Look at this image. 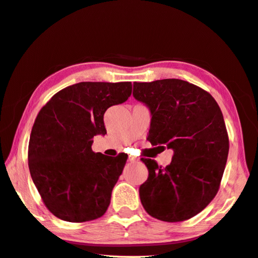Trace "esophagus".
<instances>
[{
  "instance_id": "34e87169",
  "label": "esophagus",
  "mask_w": 258,
  "mask_h": 258,
  "mask_svg": "<svg viewBox=\"0 0 258 258\" xmlns=\"http://www.w3.org/2000/svg\"><path fill=\"white\" fill-rule=\"evenodd\" d=\"M139 158H137V157H134V156H128V161L130 162H137Z\"/></svg>"
}]
</instances>
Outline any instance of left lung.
<instances>
[{
	"label": "left lung",
	"mask_w": 258,
	"mask_h": 258,
	"mask_svg": "<svg viewBox=\"0 0 258 258\" xmlns=\"http://www.w3.org/2000/svg\"><path fill=\"white\" fill-rule=\"evenodd\" d=\"M133 96L151 111L148 141L172 149L167 166L141 158L148 167L139 189L145 210L167 223L194 217L218 193L230 142L219 105L210 93L180 79L134 83Z\"/></svg>",
	"instance_id": "obj_1"
}]
</instances>
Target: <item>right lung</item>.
Wrapping results in <instances>:
<instances>
[{"label":"right lung","mask_w":258,"mask_h":258,"mask_svg":"<svg viewBox=\"0 0 258 258\" xmlns=\"http://www.w3.org/2000/svg\"><path fill=\"white\" fill-rule=\"evenodd\" d=\"M132 94V83L85 81L56 93L38 113L28 142L32 180L57 218L84 223L107 211L127 154L109 157L92 150L107 134L103 116Z\"/></svg>","instance_id":"right-lung-1"}]
</instances>
